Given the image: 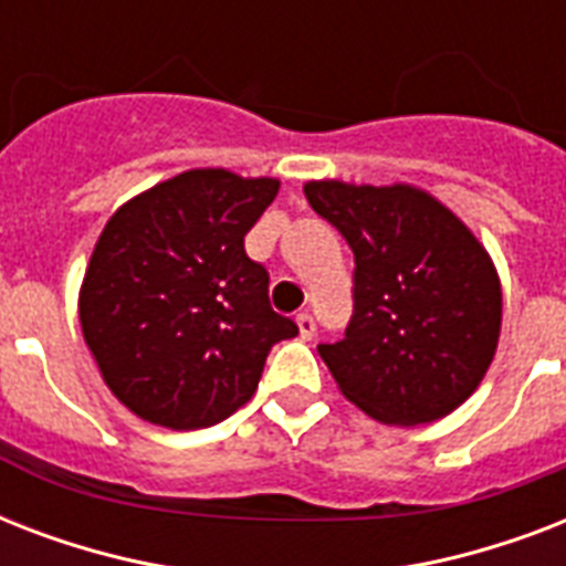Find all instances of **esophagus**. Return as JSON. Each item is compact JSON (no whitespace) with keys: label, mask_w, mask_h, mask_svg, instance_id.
I'll use <instances>...</instances> for the list:
<instances>
[{"label":"esophagus","mask_w":566,"mask_h":566,"mask_svg":"<svg viewBox=\"0 0 566 566\" xmlns=\"http://www.w3.org/2000/svg\"><path fill=\"white\" fill-rule=\"evenodd\" d=\"M296 326H300L302 340H311V337H314V332H317V323H314V317H311V314H300V317H296Z\"/></svg>","instance_id":"34e87169"}]
</instances>
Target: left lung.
<instances>
[{
	"mask_svg": "<svg viewBox=\"0 0 566 566\" xmlns=\"http://www.w3.org/2000/svg\"><path fill=\"white\" fill-rule=\"evenodd\" d=\"M314 211L355 255L353 319L317 353L340 394L387 426L447 417L493 361L502 287L488 249L411 185L308 181Z\"/></svg>",
	"mask_w": 566,
	"mask_h": 566,
	"instance_id": "1",
	"label": "left lung"
}]
</instances>
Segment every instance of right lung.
Instances as JSON below:
<instances>
[{
	"label": "right lung",
	"mask_w": 566,
	"mask_h": 566,
	"mask_svg": "<svg viewBox=\"0 0 566 566\" xmlns=\"http://www.w3.org/2000/svg\"><path fill=\"white\" fill-rule=\"evenodd\" d=\"M275 193V179L188 170L105 222L78 319L105 385L140 420L176 431L226 420L252 399L270 349L300 335L243 249Z\"/></svg>",
	"instance_id": "add662e5"
}]
</instances>
